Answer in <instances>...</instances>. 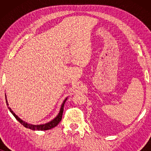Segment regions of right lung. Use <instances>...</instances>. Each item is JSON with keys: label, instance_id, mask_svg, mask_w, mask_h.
<instances>
[{"label": "right lung", "instance_id": "obj_1", "mask_svg": "<svg viewBox=\"0 0 151 151\" xmlns=\"http://www.w3.org/2000/svg\"><path fill=\"white\" fill-rule=\"evenodd\" d=\"M67 98H66L65 100L63 101V104H62V105H61L59 113L58 114L57 116L55 117L54 119H53L52 120H51L50 122H47V123L42 124L35 125V124H32L26 122L25 121L22 120V119H20V117L18 116V115H16L15 114V113H14V111L12 110V109L10 108V107H9V104H8V102L7 100V96H6V94H5L6 103H7V105L8 106V109H9L10 112L12 113V115L15 117V118L17 119V120L22 125H23L25 128H27V129L33 130V131H47V130L51 129H53V128H54L55 127H56V126L58 124L60 123V122L62 119L63 110H64V106H65V104L66 101H67Z\"/></svg>", "mask_w": 151, "mask_h": 151}]
</instances>
